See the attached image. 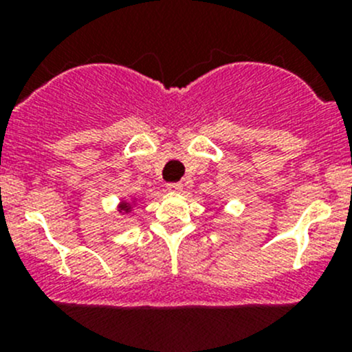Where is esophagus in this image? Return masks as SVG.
<instances>
[{"mask_svg":"<svg viewBox=\"0 0 352 352\" xmlns=\"http://www.w3.org/2000/svg\"><path fill=\"white\" fill-rule=\"evenodd\" d=\"M166 189L170 190V192H182L184 189V184L182 182H172L166 186Z\"/></svg>","mask_w":352,"mask_h":352,"instance_id":"esophagus-1","label":"esophagus"}]
</instances>
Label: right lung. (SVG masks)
Segmentation results:
<instances>
[{
    "label": "right lung",
    "mask_w": 352,
    "mask_h": 352,
    "mask_svg": "<svg viewBox=\"0 0 352 352\" xmlns=\"http://www.w3.org/2000/svg\"><path fill=\"white\" fill-rule=\"evenodd\" d=\"M131 209H133V206H131L129 202H120V204H119V211L120 212H129Z\"/></svg>",
    "instance_id": "right-lung-1"
}]
</instances>
